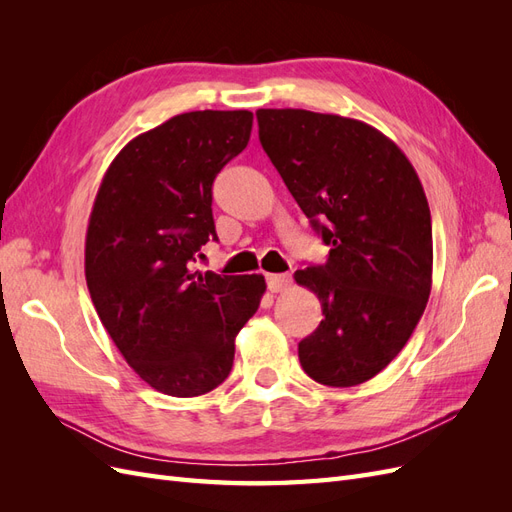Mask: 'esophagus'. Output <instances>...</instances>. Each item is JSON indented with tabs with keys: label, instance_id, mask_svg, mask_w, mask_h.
Segmentation results:
<instances>
[{
	"label": "esophagus",
	"instance_id": "esophagus-1",
	"mask_svg": "<svg viewBox=\"0 0 512 512\" xmlns=\"http://www.w3.org/2000/svg\"><path fill=\"white\" fill-rule=\"evenodd\" d=\"M292 284V275L290 273H277V275H267V288L271 292H282Z\"/></svg>",
	"mask_w": 512,
	"mask_h": 512
}]
</instances>
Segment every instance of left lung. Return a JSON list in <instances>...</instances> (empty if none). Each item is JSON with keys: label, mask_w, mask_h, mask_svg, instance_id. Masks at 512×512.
<instances>
[{"label": "left lung", "mask_w": 512, "mask_h": 512, "mask_svg": "<svg viewBox=\"0 0 512 512\" xmlns=\"http://www.w3.org/2000/svg\"><path fill=\"white\" fill-rule=\"evenodd\" d=\"M258 138L309 224L324 265L294 273L322 305L299 361L327 386H356L389 365L431 292V213L410 160L359 119L258 108Z\"/></svg>", "instance_id": "left-lung-1"}]
</instances>
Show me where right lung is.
<instances>
[{"label": "right lung", "mask_w": 512, "mask_h": 512, "mask_svg": "<svg viewBox=\"0 0 512 512\" xmlns=\"http://www.w3.org/2000/svg\"><path fill=\"white\" fill-rule=\"evenodd\" d=\"M250 111H194L119 151L85 239L96 312L123 359L153 389L196 397L222 384L235 337L267 290L262 275L196 271L213 224V181L247 147Z\"/></svg>", "instance_id": "right-lung-1"}]
</instances>
